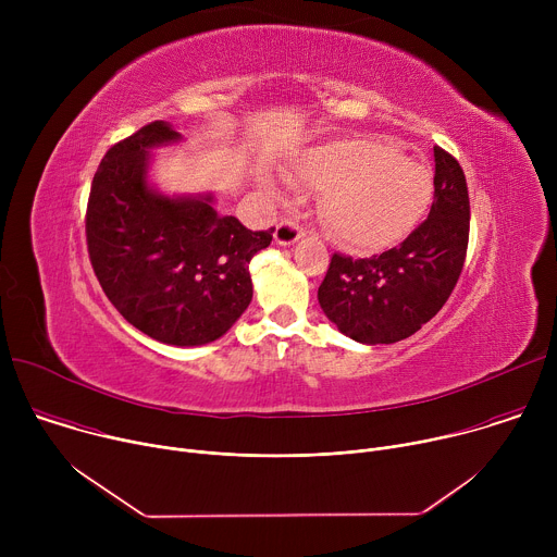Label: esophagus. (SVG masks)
Segmentation results:
<instances>
[{
    "label": "esophagus",
    "instance_id": "obj_1",
    "mask_svg": "<svg viewBox=\"0 0 557 557\" xmlns=\"http://www.w3.org/2000/svg\"><path fill=\"white\" fill-rule=\"evenodd\" d=\"M299 237H304V228L293 222V220H282L277 226H275V243L280 247H290L295 245Z\"/></svg>",
    "mask_w": 557,
    "mask_h": 557
}]
</instances>
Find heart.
Masks as SVG:
<instances>
[{
    "instance_id": "obj_1",
    "label": "heart",
    "mask_w": 557,
    "mask_h": 557,
    "mask_svg": "<svg viewBox=\"0 0 557 557\" xmlns=\"http://www.w3.org/2000/svg\"><path fill=\"white\" fill-rule=\"evenodd\" d=\"M293 183L324 191L320 218L329 237L352 251H381L408 237L432 200L430 172L372 138H333L310 147Z\"/></svg>"
}]
</instances>
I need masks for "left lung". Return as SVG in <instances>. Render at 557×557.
I'll use <instances>...</instances> for the list:
<instances>
[{"instance_id":"left-lung-1","label":"left lung","mask_w":557,"mask_h":557,"mask_svg":"<svg viewBox=\"0 0 557 557\" xmlns=\"http://www.w3.org/2000/svg\"><path fill=\"white\" fill-rule=\"evenodd\" d=\"M434 163L430 215L381 256L335 253L317 290L329 320L355 342L408 339L443 308L460 277L469 243L467 183L456 158L438 145Z\"/></svg>"}]
</instances>
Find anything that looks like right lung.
Listing matches in <instances>:
<instances>
[{
    "label": "right lung",
    "mask_w": 557,
    "mask_h": 557,
    "mask_svg": "<svg viewBox=\"0 0 557 557\" xmlns=\"http://www.w3.org/2000/svg\"><path fill=\"white\" fill-rule=\"evenodd\" d=\"M181 140L153 121L112 145L95 174L86 237L95 275L125 320L172 346L222 337L253 297L251 258L273 228L249 231L213 196L170 198L147 185L149 149Z\"/></svg>",
    "instance_id": "right-lung-1"
}]
</instances>
